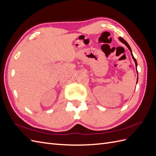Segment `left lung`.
Segmentation results:
<instances>
[{
    "label": "left lung",
    "mask_w": 156,
    "mask_h": 156,
    "mask_svg": "<svg viewBox=\"0 0 156 156\" xmlns=\"http://www.w3.org/2000/svg\"><path fill=\"white\" fill-rule=\"evenodd\" d=\"M119 40H120V41H122L123 43H125V45H126V47H127L128 48H129V50H130V51L131 52V55H132V57H133V58L134 59V62H135V64H136V66H137V62H136V61L135 58L134 57V56H133V53H132L131 49H130V46H129V44H128V43H127V42L125 41V40L124 39H122V37H119Z\"/></svg>",
    "instance_id": "obj_1"
}]
</instances>
